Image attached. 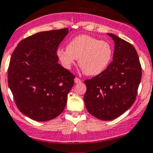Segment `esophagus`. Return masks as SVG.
<instances>
[{
    "label": "esophagus",
    "mask_w": 153,
    "mask_h": 153,
    "mask_svg": "<svg viewBox=\"0 0 153 153\" xmlns=\"http://www.w3.org/2000/svg\"><path fill=\"white\" fill-rule=\"evenodd\" d=\"M74 81H75V84H80V83H81V81H82L81 79H80V78H75Z\"/></svg>",
    "instance_id": "1"
}]
</instances>
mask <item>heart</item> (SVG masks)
Listing matches in <instances>:
<instances>
[{
	"mask_svg": "<svg viewBox=\"0 0 153 153\" xmlns=\"http://www.w3.org/2000/svg\"><path fill=\"white\" fill-rule=\"evenodd\" d=\"M57 56L62 66L70 69L78 60L83 72L90 76L103 72L111 63L113 48L106 41L88 35L75 36L68 43L67 48H60Z\"/></svg>",
	"mask_w": 153,
	"mask_h": 153,
	"instance_id": "obj_1",
	"label": "heart"
}]
</instances>
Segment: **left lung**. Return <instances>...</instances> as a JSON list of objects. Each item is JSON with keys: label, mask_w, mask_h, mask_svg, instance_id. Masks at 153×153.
<instances>
[{"label": "left lung", "mask_w": 153, "mask_h": 153, "mask_svg": "<svg viewBox=\"0 0 153 153\" xmlns=\"http://www.w3.org/2000/svg\"><path fill=\"white\" fill-rule=\"evenodd\" d=\"M114 41L113 61L106 69L84 81V103L87 111L101 120L116 119L136 99L142 69L138 54L131 44L108 33Z\"/></svg>", "instance_id": "obj_1"}]
</instances>
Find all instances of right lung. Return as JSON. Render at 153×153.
Segmentation results:
<instances>
[{
	"mask_svg": "<svg viewBox=\"0 0 153 153\" xmlns=\"http://www.w3.org/2000/svg\"><path fill=\"white\" fill-rule=\"evenodd\" d=\"M69 28L43 31L18 44L10 58L8 84L19 111L36 121L63 111L75 75L58 63L57 50Z\"/></svg>",
	"mask_w": 153,
	"mask_h": 153,
	"instance_id": "1",
	"label": "right lung"
}]
</instances>
